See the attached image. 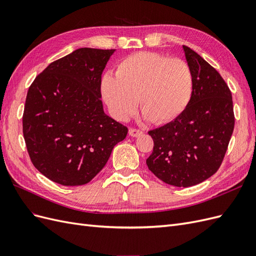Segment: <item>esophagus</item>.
Segmentation results:
<instances>
[{
    "mask_svg": "<svg viewBox=\"0 0 256 256\" xmlns=\"http://www.w3.org/2000/svg\"><path fill=\"white\" fill-rule=\"evenodd\" d=\"M142 134H143V132H142L141 130L134 129V128H130V129H129V136H130L136 138V136H142Z\"/></svg>",
    "mask_w": 256,
    "mask_h": 256,
    "instance_id": "esophagus-1",
    "label": "esophagus"
}]
</instances>
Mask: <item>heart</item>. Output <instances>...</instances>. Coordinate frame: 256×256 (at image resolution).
I'll return each mask as SVG.
<instances>
[{"mask_svg": "<svg viewBox=\"0 0 256 256\" xmlns=\"http://www.w3.org/2000/svg\"><path fill=\"white\" fill-rule=\"evenodd\" d=\"M102 92L115 120H127L138 102L145 118L154 124L171 122L188 106L193 92V74L182 58L156 52H136L122 60L116 76L106 74Z\"/></svg>", "mask_w": 256, "mask_h": 256, "instance_id": "obj_1", "label": "heart"}]
</instances>
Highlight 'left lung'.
I'll use <instances>...</instances> for the list:
<instances>
[{"label":"left lung","mask_w":256,"mask_h":256,"mask_svg":"<svg viewBox=\"0 0 256 256\" xmlns=\"http://www.w3.org/2000/svg\"><path fill=\"white\" fill-rule=\"evenodd\" d=\"M193 74L188 106L173 122L150 130L154 150L146 164L159 180L191 187L221 166L234 130L232 94L220 74L196 52L182 46Z\"/></svg>","instance_id":"1"}]
</instances>
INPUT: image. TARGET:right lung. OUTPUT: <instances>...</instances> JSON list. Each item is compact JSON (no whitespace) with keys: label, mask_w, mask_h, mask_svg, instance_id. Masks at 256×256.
Here are the masks:
<instances>
[{"label":"right lung","mask_w":256,"mask_h":256,"mask_svg":"<svg viewBox=\"0 0 256 256\" xmlns=\"http://www.w3.org/2000/svg\"><path fill=\"white\" fill-rule=\"evenodd\" d=\"M114 52L76 49L51 63L28 88L23 136L34 166L54 182H90L127 136L100 99L102 74Z\"/></svg>","instance_id":"add662e5"}]
</instances>
